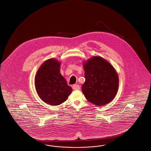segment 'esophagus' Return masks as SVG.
Segmentation results:
<instances>
[{
	"label": "esophagus",
	"instance_id": "esophagus-1",
	"mask_svg": "<svg viewBox=\"0 0 151 151\" xmlns=\"http://www.w3.org/2000/svg\"><path fill=\"white\" fill-rule=\"evenodd\" d=\"M72 89H73V90H79V89H80V86H79V85L75 84V85H73Z\"/></svg>",
	"mask_w": 151,
	"mask_h": 151
}]
</instances>
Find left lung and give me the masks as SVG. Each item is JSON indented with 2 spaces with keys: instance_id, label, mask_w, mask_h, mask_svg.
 I'll use <instances>...</instances> for the list:
<instances>
[{
  "instance_id": "1",
  "label": "left lung",
  "mask_w": 151,
  "mask_h": 151,
  "mask_svg": "<svg viewBox=\"0 0 151 151\" xmlns=\"http://www.w3.org/2000/svg\"><path fill=\"white\" fill-rule=\"evenodd\" d=\"M85 83L82 92L86 100L101 106L113 100L117 93L119 79L114 68L107 60L95 57L84 62Z\"/></svg>"
}]
</instances>
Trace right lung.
<instances>
[{"mask_svg":"<svg viewBox=\"0 0 151 151\" xmlns=\"http://www.w3.org/2000/svg\"><path fill=\"white\" fill-rule=\"evenodd\" d=\"M60 68V62L49 59L41 65L35 76L37 93L43 102L51 105L64 102L72 92V88L61 75Z\"/></svg>","mask_w":151,"mask_h":151,"instance_id":"1","label":"right lung"}]
</instances>
